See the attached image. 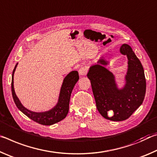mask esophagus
<instances>
[{
	"mask_svg": "<svg viewBox=\"0 0 157 157\" xmlns=\"http://www.w3.org/2000/svg\"><path fill=\"white\" fill-rule=\"evenodd\" d=\"M87 72H88V70H87V69L85 67H81L78 69V73L80 76L86 75Z\"/></svg>",
	"mask_w": 157,
	"mask_h": 157,
	"instance_id": "34e87169",
	"label": "esophagus"
}]
</instances>
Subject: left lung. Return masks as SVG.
I'll return each instance as SVG.
<instances>
[{
  "label": "left lung",
  "mask_w": 157,
  "mask_h": 157,
  "mask_svg": "<svg viewBox=\"0 0 157 157\" xmlns=\"http://www.w3.org/2000/svg\"><path fill=\"white\" fill-rule=\"evenodd\" d=\"M120 53L128 58V69L124 88L119 89L113 74L104 67L108 62L100 58L97 65L90 67L87 76L90 80L97 110L103 117L112 121L129 118L143 104L146 91V81L142 64L130 46L124 44ZM113 112L111 117L107 113Z\"/></svg>",
  "instance_id": "8db88e82"
}]
</instances>
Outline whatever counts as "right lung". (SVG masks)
I'll list each match as a JSON object with an SVG mask.
<instances>
[{"label": "right lung", "mask_w": 157, "mask_h": 157, "mask_svg": "<svg viewBox=\"0 0 157 157\" xmlns=\"http://www.w3.org/2000/svg\"><path fill=\"white\" fill-rule=\"evenodd\" d=\"M17 66V64L15 65L13 72H12L11 86L12 97H13L14 101L18 109L30 119L42 125H52L65 118L69 112V100H70L71 92H72V90L76 82L79 79L78 71H71L64 78L60 89L58 101L53 109L46 112L36 113L27 109L26 108L23 106L15 94L14 89V74Z\"/></svg>", "instance_id": "right-lung-1"}]
</instances>
